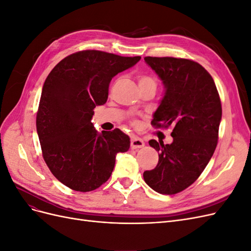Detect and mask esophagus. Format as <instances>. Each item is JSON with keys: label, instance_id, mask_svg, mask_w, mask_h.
Listing matches in <instances>:
<instances>
[{"label": "esophagus", "instance_id": "obj_1", "mask_svg": "<svg viewBox=\"0 0 251 251\" xmlns=\"http://www.w3.org/2000/svg\"><path fill=\"white\" fill-rule=\"evenodd\" d=\"M144 146V141L137 137V136H133L132 139H131V148L132 149H139L142 148Z\"/></svg>", "mask_w": 251, "mask_h": 251}]
</instances>
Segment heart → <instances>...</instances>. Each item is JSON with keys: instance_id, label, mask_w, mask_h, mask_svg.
<instances>
[{"instance_id": "obj_1", "label": "heart", "mask_w": 251, "mask_h": 251, "mask_svg": "<svg viewBox=\"0 0 251 251\" xmlns=\"http://www.w3.org/2000/svg\"><path fill=\"white\" fill-rule=\"evenodd\" d=\"M138 81H139V87L142 86H155L156 87V81L153 77L149 76V75H139L138 77ZM132 125L133 126H137L138 123L136 120H132Z\"/></svg>"}]
</instances>
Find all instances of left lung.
Listing matches in <instances>:
<instances>
[{"mask_svg": "<svg viewBox=\"0 0 251 251\" xmlns=\"http://www.w3.org/2000/svg\"><path fill=\"white\" fill-rule=\"evenodd\" d=\"M144 60L165 87L151 124L155 128L173 126V142L149 141L159 151V160L154 170L143 173V179L155 192L175 195L200 177L214 155L221 100L211 75L197 62L171 56H147Z\"/></svg>", "mask_w": 251, "mask_h": 251, "instance_id": "1", "label": "left lung"}]
</instances>
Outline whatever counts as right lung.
I'll return each instance as SVG.
<instances>
[{
  "label": "right lung",
  "instance_id": "add662e5",
  "mask_svg": "<svg viewBox=\"0 0 251 251\" xmlns=\"http://www.w3.org/2000/svg\"><path fill=\"white\" fill-rule=\"evenodd\" d=\"M100 50L68 55L44 82L36 130L45 162L58 181L87 193L108 181L115 156L130 149L119 128L98 134L91 118L96 105L108 100L111 79L139 62Z\"/></svg>",
  "mask_w": 251,
  "mask_h": 251
}]
</instances>
